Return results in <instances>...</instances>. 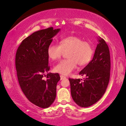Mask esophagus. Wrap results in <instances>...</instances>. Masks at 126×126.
Here are the masks:
<instances>
[{
	"label": "esophagus",
	"mask_w": 126,
	"mask_h": 126,
	"mask_svg": "<svg viewBox=\"0 0 126 126\" xmlns=\"http://www.w3.org/2000/svg\"><path fill=\"white\" fill-rule=\"evenodd\" d=\"M65 77L63 76V75L60 76V79H61V80H63V79H65Z\"/></svg>",
	"instance_id": "1"
}]
</instances>
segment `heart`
<instances>
[{
  "label": "heart",
  "instance_id": "obj_1",
  "mask_svg": "<svg viewBox=\"0 0 126 126\" xmlns=\"http://www.w3.org/2000/svg\"><path fill=\"white\" fill-rule=\"evenodd\" d=\"M68 59L63 60L54 68L57 73L69 75L76 68L77 64L84 65L90 61L94 50L91 43L84 41L76 36H70L62 39L60 46L52 44L47 49V55L51 60L60 59L64 53Z\"/></svg>",
  "mask_w": 126,
  "mask_h": 126
}]
</instances>
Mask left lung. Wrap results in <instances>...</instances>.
<instances>
[{"mask_svg":"<svg viewBox=\"0 0 126 126\" xmlns=\"http://www.w3.org/2000/svg\"><path fill=\"white\" fill-rule=\"evenodd\" d=\"M111 61L109 48L103 38H98V44L92 60L79 75L82 79H69L72 97L81 107H88L101 99L110 81Z\"/></svg>","mask_w":126,"mask_h":126,"instance_id":"1","label":"left lung"}]
</instances>
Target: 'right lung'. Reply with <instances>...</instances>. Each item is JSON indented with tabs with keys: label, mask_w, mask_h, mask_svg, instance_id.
Masks as SVG:
<instances>
[{
	"label": "right lung",
	"mask_w": 126,
	"mask_h": 126,
	"mask_svg": "<svg viewBox=\"0 0 126 126\" xmlns=\"http://www.w3.org/2000/svg\"><path fill=\"white\" fill-rule=\"evenodd\" d=\"M60 31L53 27L34 32L22 42L17 49L15 66L19 84L27 99L39 107L48 108L56 97V87L60 77L58 73H45L50 67L47 49L53 38Z\"/></svg>",
	"instance_id": "1"
}]
</instances>
